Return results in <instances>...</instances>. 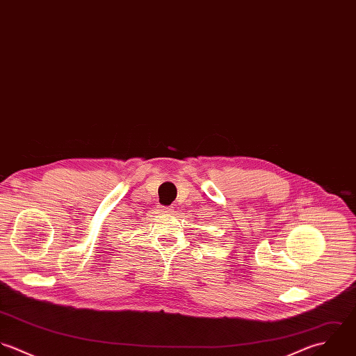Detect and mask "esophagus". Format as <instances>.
I'll use <instances>...</instances> for the list:
<instances>
[{"instance_id":"obj_1","label":"esophagus","mask_w":356,"mask_h":356,"mask_svg":"<svg viewBox=\"0 0 356 356\" xmlns=\"http://www.w3.org/2000/svg\"><path fill=\"white\" fill-rule=\"evenodd\" d=\"M159 211H160V213H171L172 209H171V207H167V206H160V207H159Z\"/></svg>"}]
</instances>
